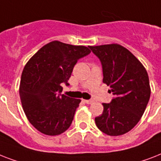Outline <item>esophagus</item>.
I'll list each match as a JSON object with an SVG mask.
<instances>
[{
  "mask_svg": "<svg viewBox=\"0 0 161 161\" xmlns=\"http://www.w3.org/2000/svg\"><path fill=\"white\" fill-rule=\"evenodd\" d=\"M84 101L86 103V104H89V105H90V104H92V103L94 102L92 100H84Z\"/></svg>",
  "mask_w": 161,
  "mask_h": 161,
  "instance_id": "obj_1",
  "label": "esophagus"
}]
</instances>
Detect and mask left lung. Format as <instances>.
<instances>
[{"label": "left lung", "mask_w": 161, "mask_h": 161, "mask_svg": "<svg viewBox=\"0 0 161 161\" xmlns=\"http://www.w3.org/2000/svg\"><path fill=\"white\" fill-rule=\"evenodd\" d=\"M102 65L103 82L115 96L103 103V113L95 118L96 126L108 136H121L140 121L150 96L147 71L130 51L119 44L89 46Z\"/></svg>", "instance_id": "1"}]
</instances>
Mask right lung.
<instances>
[{
	"label": "right lung",
	"mask_w": 161,
	"mask_h": 161,
	"mask_svg": "<svg viewBox=\"0 0 161 161\" xmlns=\"http://www.w3.org/2000/svg\"><path fill=\"white\" fill-rule=\"evenodd\" d=\"M90 53L86 46L54 41L28 60L20 79V101L28 120L37 130L58 136L70 126L80 100L61 95L60 84L69 86L75 65Z\"/></svg>",
	"instance_id": "add662e5"
}]
</instances>
